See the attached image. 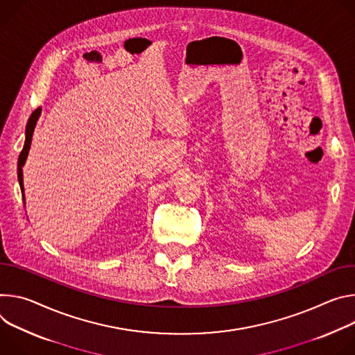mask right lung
Here are the masks:
<instances>
[{
	"label": "right lung",
	"instance_id": "right-lung-1",
	"mask_svg": "<svg viewBox=\"0 0 355 355\" xmlns=\"http://www.w3.org/2000/svg\"><path fill=\"white\" fill-rule=\"evenodd\" d=\"M41 107L36 108L28 120V124H26V130H25V144H24V148L19 153V157H18V182H19V186H21V191H22V200L25 203V196H24V179H22V166L25 165V161H26V156H28V152H29V148H31V142H32V134H33V130H35V125H36V121L39 115H41Z\"/></svg>",
	"mask_w": 355,
	"mask_h": 355
}]
</instances>
